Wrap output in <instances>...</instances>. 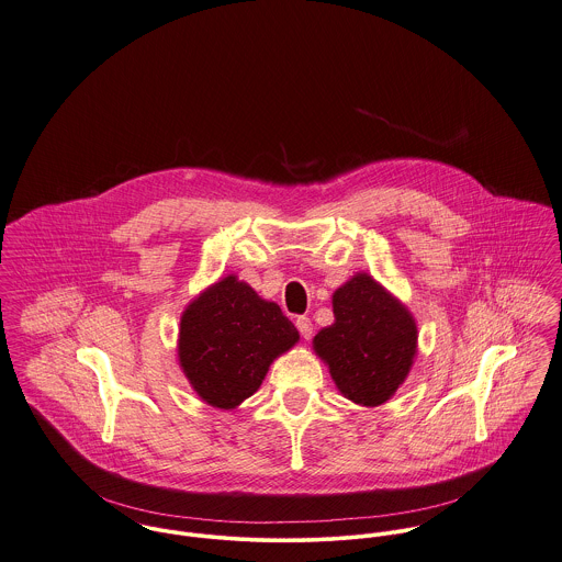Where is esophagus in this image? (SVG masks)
<instances>
[{
  "label": "esophagus",
  "instance_id": "1",
  "mask_svg": "<svg viewBox=\"0 0 562 562\" xmlns=\"http://www.w3.org/2000/svg\"><path fill=\"white\" fill-rule=\"evenodd\" d=\"M295 325H297V329H300V334H302V338H311L312 336V321L308 316H297L295 318Z\"/></svg>",
  "mask_w": 562,
  "mask_h": 562
}]
</instances>
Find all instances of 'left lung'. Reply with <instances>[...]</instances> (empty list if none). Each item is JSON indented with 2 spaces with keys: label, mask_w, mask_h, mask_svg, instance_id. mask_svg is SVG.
I'll use <instances>...</instances> for the list:
<instances>
[{
  "label": "left lung",
  "mask_w": 562,
  "mask_h": 562,
  "mask_svg": "<svg viewBox=\"0 0 562 562\" xmlns=\"http://www.w3.org/2000/svg\"><path fill=\"white\" fill-rule=\"evenodd\" d=\"M329 327L314 336L338 390L353 403H385L405 381L416 356V323L371 276L358 273L334 293Z\"/></svg>",
  "instance_id": "8db88e82"
}]
</instances>
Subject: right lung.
Instances as JSON below:
<instances>
[{
	"label": "right lung",
	"instance_id": "right-lung-1",
	"mask_svg": "<svg viewBox=\"0 0 562 562\" xmlns=\"http://www.w3.org/2000/svg\"><path fill=\"white\" fill-rule=\"evenodd\" d=\"M297 340L278 304L228 276L183 312L179 360L202 401L233 409L260 387L273 358Z\"/></svg>",
	"mask_w": 562,
	"mask_h": 562
}]
</instances>
